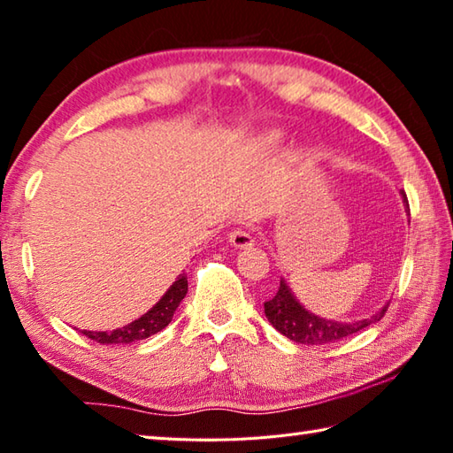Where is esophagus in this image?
<instances>
[{
  "label": "esophagus",
  "mask_w": 453,
  "mask_h": 453,
  "mask_svg": "<svg viewBox=\"0 0 453 453\" xmlns=\"http://www.w3.org/2000/svg\"><path fill=\"white\" fill-rule=\"evenodd\" d=\"M229 243H232L234 248H251L253 235L248 229H234V232L229 234Z\"/></svg>",
  "instance_id": "esophagus-1"
}]
</instances>
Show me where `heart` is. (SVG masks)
I'll return each mask as SVG.
<instances>
[{"mask_svg":"<svg viewBox=\"0 0 453 453\" xmlns=\"http://www.w3.org/2000/svg\"><path fill=\"white\" fill-rule=\"evenodd\" d=\"M279 144V134H265L257 141V150L259 152H267L271 148H275Z\"/></svg>","mask_w":453,"mask_h":453,"instance_id":"b5f03b06","label":"heart"}]
</instances>
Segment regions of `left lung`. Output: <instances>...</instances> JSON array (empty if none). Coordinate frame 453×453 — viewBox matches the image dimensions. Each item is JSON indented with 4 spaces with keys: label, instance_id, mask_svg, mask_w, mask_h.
I'll return each mask as SVG.
<instances>
[{
    "label": "left lung",
    "instance_id": "obj_1",
    "mask_svg": "<svg viewBox=\"0 0 453 453\" xmlns=\"http://www.w3.org/2000/svg\"><path fill=\"white\" fill-rule=\"evenodd\" d=\"M402 196H404V202L408 203L406 194L402 192ZM263 307H265L267 320L279 333L295 342L307 344V347L309 344L336 342L344 339V336L363 331V328L378 323V320L384 317L386 309H388V305H384L380 311L374 312L372 317L355 320V323H339V320L320 319L315 312H309L297 299H295L289 285H287L283 279L281 283H279L275 297L269 299Z\"/></svg>",
    "mask_w": 453,
    "mask_h": 453
}]
</instances>
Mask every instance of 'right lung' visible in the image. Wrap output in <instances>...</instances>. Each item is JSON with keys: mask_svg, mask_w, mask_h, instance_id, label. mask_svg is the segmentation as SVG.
Listing matches in <instances>:
<instances>
[{"mask_svg": "<svg viewBox=\"0 0 453 453\" xmlns=\"http://www.w3.org/2000/svg\"><path fill=\"white\" fill-rule=\"evenodd\" d=\"M188 293V277L180 273L174 283L170 285V289L162 295V299L156 303V305L144 312L141 319L133 320L120 328H114V331H81L90 341H96L101 344H130L136 341L148 339L156 333H160L162 328H166L168 323L174 317L180 303L186 297Z\"/></svg>", "mask_w": 453, "mask_h": 453, "instance_id": "add662e5", "label": "right lung"}]
</instances>
